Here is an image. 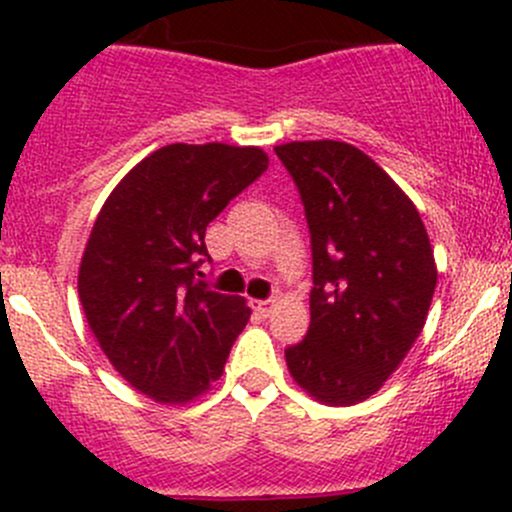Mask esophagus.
I'll return each instance as SVG.
<instances>
[{
  "instance_id": "1",
  "label": "esophagus",
  "mask_w": 512,
  "mask_h": 512,
  "mask_svg": "<svg viewBox=\"0 0 512 512\" xmlns=\"http://www.w3.org/2000/svg\"><path fill=\"white\" fill-rule=\"evenodd\" d=\"M275 299H252V309H255L260 317H270L272 312H275Z\"/></svg>"
}]
</instances>
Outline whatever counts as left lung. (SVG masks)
Wrapping results in <instances>:
<instances>
[{"label": "left lung", "mask_w": 512, "mask_h": 512, "mask_svg": "<svg viewBox=\"0 0 512 512\" xmlns=\"http://www.w3.org/2000/svg\"><path fill=\"white\" fill-rule=\"evenodd\" d=\"M312 235L309 332L285 352L302 391L354 406L384 386L426 324L438 270L421 215L381 165L344 141L275 146Z\"/></svg>", "instance_id": "obj_1"}]
</instances>
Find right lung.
Returning <instances> with one entry per match:
<instances>
[{
    "mask_svg": "<svg viewBox=\"0 0 512 512\" xmlns=\"http://www.w3.org/2000/svg\"><path fill=\"white\" fill-rule=\"evenodd\" d=\"M270 158L257 146L170 143L133 165L98 210L79 299L113 369L156 404L183 406L223 376L250 307L195 282L205 230Z\"/></svg>",
    "mask_w": 512,
    "mask_h": 512,
    "instance_id": "1",
    "label": "right lung"
}]
</instances>
